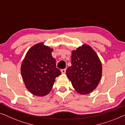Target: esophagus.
Here are the masks:
<instances>
[{
    "mask_svg": "<svg viewBox=\"0 0 125 125\" xmlns=\"http://www.w3.org/2000/svg\"><path fill=\"white\" fill-rule=\"evenodd\" d=\"M61 73H66V69H62L61 70Z\"/></svg>",
    "mask_w": 125,
    "mask_h": 125,
    "instance_id": "1",
    "label": "esophagus"
}]
</instances>
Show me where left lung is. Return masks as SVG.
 <instances>
[{"instance_id":"left-lung-1","label":"left lung","mask_w":125,"mask_h":125,"mask_svg":"<svg viewBox=\"0 0 125 125\" xmlns=\"http://www.w3.org/2000/svg\"><path fill=\"white\" fill-rule=\"evenodd\" d=\"M66 74L78 93L86 94L92 92L102 75V65L97 54L87 45L73 51L71 66L67 69Z\"/></svg>"}]
</instances>
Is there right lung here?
<instances>
[{
    "label": "right lung",
    "mask_w": 125,
    "mask_h": 125,
    "mask_svg": "<svg viewBox=\"0 0 125 125\" xmlns=\"http://www.w3.org/2000/svg\"><path fill=\"white\" fill-rule=\"evenodd\" d=\"M52 49L42 43L33 46L28 50L21 67L22 78L27 88L33 94L46 95L52 90L56 77L61 72L56 67L52 57Z\"/></svg>",
    "instance_id": "1"
}]
</instances>
